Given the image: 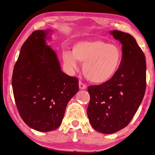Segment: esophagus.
Returning <instances> with one entry per match:
<instances>
[{
  "label": "esophagus",
  "instance_id": "34e87169",
  "mask_svg": "<svg viewBox=\"0 0 155 155\" xmlns=\"http://www.w3.org/2000/svg\"><path fill=\"white\" fill-rule=\"evenodd\" d=\"M78 85H79V89H85L87 88V86L85 84H84L83 83L80 81L79 83H78Z\"/></svg>",
  "mask_w": 155,
  "mask_h": 155
}]
</instances>
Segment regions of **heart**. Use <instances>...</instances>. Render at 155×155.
Listing matches in <instances>:
<instances>
[{
  "instance_id": "heart-1",
  "label": "heart",
  "mask_w": 155,
  "mask_h": 155,
  "mask_svg": "<svg viewBox=\"0 0 155 155\" xmlns=\"http://www.w3.org/2000/svg\"><path fill=\"white\" fill-rule=\"evenodd\" d=\"M63 61L70 70L76 69L77 60L83 64V73L92 83L108 82L119 71L123 61V53L115 44L102 40L81 41L74 44L72 53L64 51Z\"/></svg>"
}]
</instances>
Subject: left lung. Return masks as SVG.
Here are the masks:
<instances>
[{"instance_id":"obj_1","label":"left lung","mask_w":155,"mask_h":155,"mask_svg":"<svg viewBox=\"0 0 155 155\" xmlns=\"http://www.w3.org/2000/svg\"><path fill=\"white\" fill-rule=\"evenodd\" d=\"M110 34L123 45L121 65L108 82L88 87L89 120L93 128L105 134L129 124L144 96L146 85V58L136 39L118 30Z\"/></svg>"}]
</instances>
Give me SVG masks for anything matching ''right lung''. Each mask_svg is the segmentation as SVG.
<instances>
[{
  "label": "right lung",
  "mask_w": 155,
  "mask_h": 155,
  "mask_svg": "<svg viewBox=\"0 0 155 155\" xmlns=\"http://www.w3.org/2000/svg\"><path fill=\"white\" fill-rule=\"evenodd\" d=\"M50 29L36 30L22 45L14 66L12 87L19 115L38 131L61 125L70 100L78 91V80L61 70L55 52L46 44Z\"/></svg>",
  "instance_id": "1"
}]
</instances>
